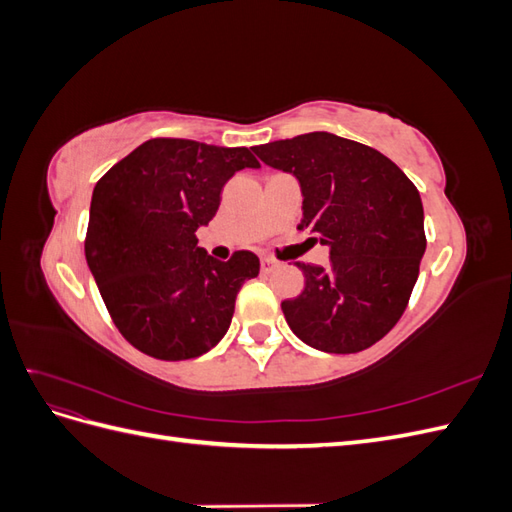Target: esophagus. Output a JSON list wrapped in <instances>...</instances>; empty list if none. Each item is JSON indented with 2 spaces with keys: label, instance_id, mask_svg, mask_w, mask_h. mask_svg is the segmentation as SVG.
Segmentation results:
<instances>
[{
  "label": "esophagus",
  "instance_id": "obj_1",
  "mask_svg": "<svg viewBox=\"0 0 512 512\" xmlns=\"http://www.w3.org/2000/svg\"><path fill=\"white\" fill-rule=\"evenodd\" d=\"M277 267V260H273V258H260V271L262 273H271L273 269Z\"/></svg>",
  "mask_w": 512,
  "mask_h": 512
}]
</instances>
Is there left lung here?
I'll return each mask as SVG.
<instances>
[{"label": "left lung", "mask_w": 512, "mask_h": 512, "mask_svg": "<svg viewBox=\"0 0 512 512\" xmlns=\"http://www.w3.org/2000/svg\"><path fill=\"white\" fill-rule=\"evenodd\" d=\"M297 177L305 228L329 247L331 265L297 262L305 288L282 303L288 327L322 352L374 346L404 314L425 254L421 194L380 151L331 132L254 147Z\"/></svg>", "instance_id": "8db88e82"}]
</instances>
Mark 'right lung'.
Instances as JSON below:
<instances>
[{"label":"right lung","instance_id":"add662e5","mask_svg":"<svg viewBox=\"0 0 512 512\" xmlns=\"http://www.w3.org/2000/svg\"><path fill=\"white\" fill-rule=\"evenodd\" d=\"M260 162L247 147L151 138L96 183L85 258L115 327L141 352L185 361L226 335L256 254L228 262L198 247L196 230L220 207L224 183Z\"/></svg>","mask_w":512,"mask_h":512}]
</instances>
